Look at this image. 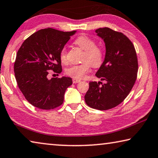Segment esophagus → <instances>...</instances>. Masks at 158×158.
<instances>
[{
  "label": "esophagus",
  "instance_id": "esophagus-1",
  "mask_svg": "<svg viewBox=\"0 0 158 158\" xmlns=\"http://www.w3.org/2000/svg\"><path fill=\"white\" fill-rule=\"evenodd\" d=\"M72 81H73L74 84H76V83H79V82L81 81V80L77 79H72Z\"/></svg>",
  "mask_w": 158,
  "mask_h": 158
}]
</instances>
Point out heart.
Here are the masks:
<instances>
[{"mask_svg":"<svg viewBox=\"0 0 158 158\" xmlns=\"http://www.w3.org/2000/svg\"><path fill=\"white\" fill-rule=\"evenodd\" d=\"M74 44L84 51L82 56L83 62L69 67L66 70V74L72 78L81 79L90 72L91 65L94 67L101 65L104 59V51L101 47L96 46L94 39L87 36H80L75 40ZM59 57L62 63H67V50L64 47L60 51Z\"/></svg>","mask_w":158,"mask_h":158,"instance_id":"heart-1","label":"heart"}]
</instances>
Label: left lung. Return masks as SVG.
Wrapping results in <instances>:
<instances>
[{"label": "left lung", "instance_id": "1", "mask_svg": "<svg viewBox=\"0 0 158 158\" xmlns=\"http://www.w3.org/2000/svg\"><path fill=\"white\" fill-rule=\"evenodd\" d=\"M96 32L106 47L105 60L96 76L106 83L89 82L84 98L92 108L107 110L118 106L129 94L136 82L139 64L134 44L126 35L108 27Z\"/></svg>", "mask_w": 158, "mask_h": 158}]
</instances>
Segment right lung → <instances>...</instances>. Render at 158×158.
Instances as JSON below:
<instances>
[{
    "instance_id": "add662e5",
    "label": "right lung",
    "mask_w": 158,
    "mask_h": 158,
    "mask_svg": "<svg viewBox=\"0 0 158 158\" xmlns=\"http://www.w3.org/2000/svg\"><path fill=\"white\" fill-rule=\"evenodd\" d=\"M75 33L46 28L39 30L22 43L14 64L19 89L32 106L52 110L63 103L66 89L72 84L70 77L48 78V71L62 72L59 57L70 36Z\"/></svg>"
}]
</instances>
